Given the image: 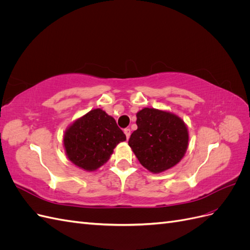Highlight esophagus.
Wrapping results in <instances>:
<instances>
[{"label": "esophagus", "instance_id": "obj_1", "mask_svg": "<svg viewBox=\"0 0 250 250\" xmlns=\"http://www.w3.org/2000/svg\"><path fill=\"white\" fill-rule=\"evenodd\" d=\"M124 133L126 135V139L127 140L130 138V129H129V128H126V129H124Z\"/></svg>", "mask_w": 250, "mask_h": 250}]
</instances>
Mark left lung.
I'll return each mask as SVG.
<instances>
[{"label": "left lung", "instance_id": "left-lung-1", "mask_svg": "<svg viewBox=\"0 0 250 250\" xmlns=\"http://www.w3.org/2000/svg\"><path fill=\"white\" fill-rule=\"evenodd\" d=\"M137 125L128 145L144 168L157 174L183 160L188 146L183 119L168 110L145 107L137 113Z\"/></svg>", "mask_w": 250, "mask_h": 250}]
</instances>
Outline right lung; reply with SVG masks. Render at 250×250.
<instances>
[{
	"mask_svg": "<svg viewBox=\"0 0 250 250\" xmlns=\"http://www.w3.org/2000/svg\"><path fill=\"white\" fill-rule=\"evenodd\" d=\"M126 135L116 120L101 108L92 109L76 119L63 133L67 158L76 167L92 172L106 163L119 143Z\"/></svg>",
	"mask_w": 250,
	"mask_h": 250,
	"instance_id": "add662e5",
	"label": "right lung"
}]
</instances>
